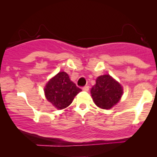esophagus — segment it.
<instances>
[{"mask_svg": "<svg viewBox=\"0 0 157 157\" xmlns=\"http://www.w3.org/2000/svg\"><path fill=\"white\" fill-rule=\"evenodd\" d=\"M82 90H83V91H88L89 90V86H85L84 87L82 88Z\"/></svg>", "mask_w": 157, "mask_h": 157, "instance_id": "esophagus-1", "label": "esophagus"}]
</instances>
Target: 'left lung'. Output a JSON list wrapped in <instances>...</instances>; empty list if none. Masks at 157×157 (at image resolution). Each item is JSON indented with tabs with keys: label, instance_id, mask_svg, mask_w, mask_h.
<instances>
[{
	"label": "left lung",
	"instance_id": "8db88e82",
	"mask_svg": "<svg viewBox=\"0 0 157 157\" xmlns=\"http://www.w3.org/2000/svg\"><path fill=\"white\" fill-rule=\"evenodd\" d=\"M94 102L98 107L109 109L120 101L122 88L109 75L97 77L96 84L91 90Z\"/></svg>",
	"mask_w": 157,
	"mask_h": 157
}]
</instances>
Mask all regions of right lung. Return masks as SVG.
I'll return each mask as SVG.
<instances>
[{"instance_id": "add662e5", "label": "right lung", "mask_w": 157, "mask_h": 157, "mask_svg": "<svg viewBox=\"0 0 157 157\" xmlns=\"http://www.w3.org/2000/svg\"><path fill=\"white\" fill-rule=\"evenodd\" d=\"M82 91L70 80L68 74L59 72L48 82L44 91L46 99L58 109L68 107L74 98Z\"/></svg>"}]
</instances>
